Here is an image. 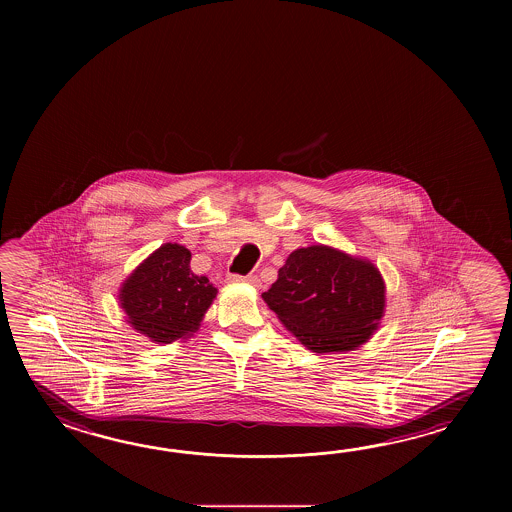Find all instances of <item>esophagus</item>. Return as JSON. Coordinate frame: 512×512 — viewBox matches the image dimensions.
I'll return each mask as SVG.
<instances>
[{
    "label": "esophagus",
    "instance_id": "esophagus-1",
    "mask_svg": "<svg viewBox=\"0 0 512 512\" xmlns=\"http://www.w3.org/2000/svg\"><path fill=\"white\" fill-rule=\"evenodd\" d=\"M230 283H251L254 287H258L260 285V280H258V276H254V274H247V276H240V274H229V278H227Z\"/></svg>",
    "mask_w": 512,
    "mask_h": 512
}]
</instances>
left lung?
<instances>
[{"instance_id": "8db88e82", "label": "left lung", "mask_w": 512, "mask_h": 512, "mask_svg": "<svg viewBox=\"0 0 512 512\" xmlns=\"http://www.w3.org/2000/svg\"><path fill=\"white\" fill-rule=\"evenodd\" d=\"M265 304L315 353L353 351L379 326L386 287L379 269L327 245L289 254Z\"/></svg>"}]
</instances>
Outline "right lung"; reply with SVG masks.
Listing matches in <instances>:
<instances>
[{
    "label": "right lung",
    "mask_w": 512,
    "mask_h": 512,
    "mask_svg": "<svg viewBox=\"0 0 512 512\" xmlns=\"http://www.w3.org/2000/svg\"><path fill=\"white\" fill-rule=\"evenodd\" d=\"M183 245L164 243L131 272L120 287L128 324L157 344H172L196 333L218 289L190 269Z\"/></svg>",
    "instance_id": "add662e5"
}]
</instances>
